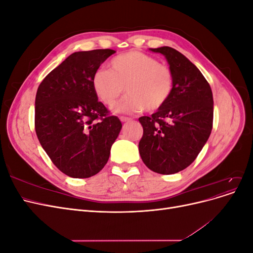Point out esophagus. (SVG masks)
<instances>
[{"instance_id":"1","label":"esophagus","mask_w":253,"mask_h":253,"mask_svg":"<svg viewBox=\"0 0 253 253\" xmlns=\"http://www.w3.org/2000/svg\"><path fill=\"white\" fill-rule=\"evenodd\" d=\"M120 120H121L122 122H128V121H131L132 119H131V118H128V117H124V116H121V117H120Z\"/></svg>"}]
</instances>
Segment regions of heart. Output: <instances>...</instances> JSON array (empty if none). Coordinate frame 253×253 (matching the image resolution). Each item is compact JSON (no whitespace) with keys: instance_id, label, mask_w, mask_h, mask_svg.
Listing matches in <instances>:
<instances>
[{"instance_id":"heart-1","label":"heart","mask_w":253,"mask_h":253,"mask_svg":"<svg viewBox=\"0 0 253 253\" xmlns=\"http://www.w3.org/2000/svg\"><path fill=\"white\" fill-rule=\"evenodd\" d=\"M174 78L168 66L147 53L131 50L115 57L110 70L99 68L93 76V88L101 102L113 106L124 94H128L116 106L120 113L154 112L169 100Z\"/></svg>"}]
</instances>
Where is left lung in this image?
<instances>
[{
	"instance_id": "1",
	"label": "left lung",
	"mask_w": 253,
	"mask_h": 253,
	"mask_svg": "<svg viewBox=\"0 0 253 253\" xmlns=\"http://www.w3.org/2000/svg\"><path fill=\"white\" fill-rule=\"evenodd\" d=\"M164 55L173 74L168 102L152 116L138 120L142 162L159 174H174L192 164L211 134L213 96L208 81L191 61L169 46L150 48Z\"/></svg>"
}]
</instances>
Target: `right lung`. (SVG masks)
<instances>
[{
    "mask_svg": "<svg viewBox=\"0 0 253 253\" xmlns=\"http://www.w3.org/2000/svg\"><path fill=\"white\" fill-rule=\"evenodd\" d=\"M116 51H76L38 87L35 128L42 148L58 169L73 178L100 172L122 127L93 88V76Z\"/></svg>",
    "mask_w": 253,
    "mask_h": 253,
    "instance_id": "1",
    "label": "right lung"
}]
</instances>
